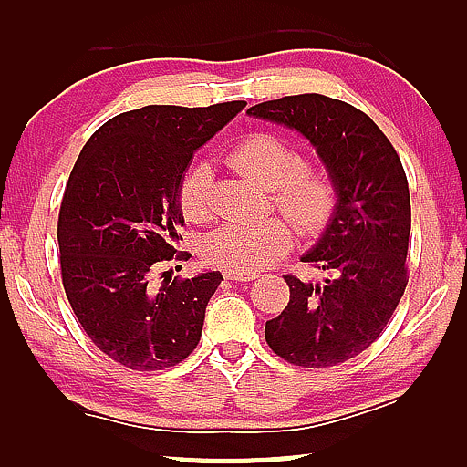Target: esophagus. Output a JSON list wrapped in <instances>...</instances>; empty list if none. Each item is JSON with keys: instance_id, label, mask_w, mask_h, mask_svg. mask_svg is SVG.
I'll list each match as a JSON object with an SVG mask.
<instances>
[{"instance_id": "obj_1", "label": "esophagus", "mask_w": 467, "mask_h": 467, "mask_svg": "<svg viewBox=\"0 0 467 467\" xmlns=\"http://www.w3.org/2000/svg\"><path fill=\"white\" fill-rule=\"evenodd\" d=\"M224 277L231 279V281H252V279L258 277V273H254V271H239V268H226Z\"/></svg>"}]
</instances>
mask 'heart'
<instances>
[{"mask_svg":"<svg viewBox=\"0 0 467 467\" xmlns=\"http://www.w3.org/2000/svg\"><path fill=\"white\" fill-rule=\"evenodd\" d=\"M231 162L271 188L273 202L302 234H319L330 224L338 207V186L332 171L319 162H300L296 148L271 133H254L231 152ZM182 213L190 222H207L213 213L212 167H190L177 192ZM294 243L285 220L231 222L202 241L207 262L224 268L254 271L279 260Z\"/></svg>","mask_w":467,"mask_h":467,"instance_id":"obj_1","label":"heart"}]
</instances>
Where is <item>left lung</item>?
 <instances>
[{
  "label": "left lung",
  "mask_w": 467,
  "mask_h": 467,
  "mask_svg": "<svg viewBox=\"0 0 467 467\" xmlns=\"http://www.w3.org/2000/svg\"><path fill=\"white\" fill-rule=\"evenodd\" d=\"M247 114L305 135L338 186L337 213L302 255L330 277L308 284L285 275L290 302L266 321V343L294 366L343 364L380 337L409 284L410 194L402 161L370 116L332 97H281Z\"/></svg>",
  "instance_id": "left-lung-1"
}]
</instances>
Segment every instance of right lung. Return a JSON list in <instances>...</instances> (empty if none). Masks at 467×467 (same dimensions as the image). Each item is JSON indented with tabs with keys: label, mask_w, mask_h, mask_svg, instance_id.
<instances>
[{
	"label": "right lung",
	"mask_w": 467,
	"mask_h": 467,
	"mask_svg": "<svg viewBox=\"0 0 467 467\" xmlns=\"http://www.w3.org/2000/svg\"><path fill=\"white\" fill-rule=\"evenodd\" d=\"M146 105L118 114L82 148L58 212L61 279L82 330L124 368L162 370L201 340L220 271L154 281L182 260L183 215L177 192L196 150L245 108Z\"/></svg>",
	"instance_id": "1"
}]
</instances>
